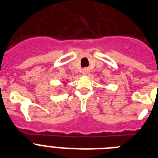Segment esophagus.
<instances>
[{
    "mask_svg": "<svg viewBox=\"0 0 158 158\" xmlns=\"http://www.w3.org/2000/svg\"><path fill=\"white\" fill-rule=\"evenodd\" d=\"M89 73V70L88 69H84L82 70L83 75H87V74H88Z\"/></svg>",
    "mask_w": 158,
    "mask_h": 158,
    "instance_id": "esophagus-1",
    "label": "esophagus"
}]
</instances>
